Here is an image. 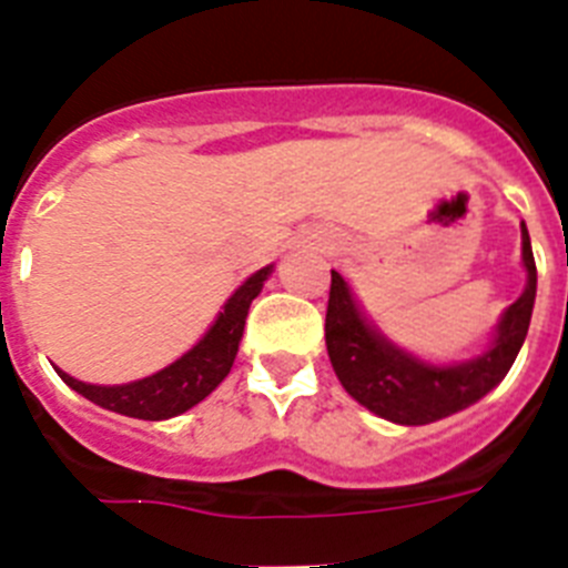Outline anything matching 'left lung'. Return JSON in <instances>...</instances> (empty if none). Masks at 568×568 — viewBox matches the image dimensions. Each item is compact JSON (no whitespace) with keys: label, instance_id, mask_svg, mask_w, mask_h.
Instances as JSON below:
<instances>
[{"label":"left lung","instance_id":"left-lung-1","mask_svg":"<svg viewBox=\"0 0 568 568\" xmlns=\"http://www.w3.org/2000/svg\"><path fill=\"white\" fill-rule=\"evenodd\" d=\"M524 267L529 273L524 295L504 313L489 349L455 366L424 364L381 338L361 315L346 281L333 270L324 335L341 386L369 413L406 426L433 424L480 400L491 386L506 378L529 333L538 270H535L526 224Z\"/></svg>","mask_w":568,"mask_h":568}]
</instances>
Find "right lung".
<instances>
[{
    "label": "right lung",
    "instance_id": "add662e5",
    "mask_svg": "<svg viewBox=\"0 0 568 568\" xmlns=\"http://www.w3.org/2000/svg\"><path fill=\"white\" fill-rule=\"evenodd\" d=\"M270 270L264 267L258 273L250 275L224 304V313H219L210 333L204 335L199 344L184 353L175 364L164 366L162 373L150 375V378L133 381V384L122 386H97L84 384V381L70 378L68 373L57 369L59 378L84 395L93 404L104 406L110 413L128 415V418L142 420H164L173 415L187 413L190 406L207 398L215 386L227 378L230 366H233L235 353H239V341L244 333V321H247V310L253 304L255 295L261 293L264 281H267Z\"/></svg>",
    "mask_w": 568,
    "mask_h": 568
}]
</instances>
